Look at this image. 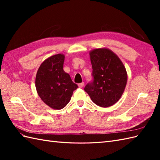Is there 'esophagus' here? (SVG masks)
I'll return each mask as SVG.
<instances>
[{
  "label": "esophagus",
  "mask_w": 160,
  "mask_h": 160,
  "mask_svg": "<svg viewBox=\"0 0 160 160\" xmlns=\"http://www.w3.org/2000/svg\"><path fill=\"white\" fill-rule=\"evenodd\" d=\"M84 82L79 83V84H78V87H79V88H82L84 87Z\"/></svg>",
  "instance_id": "esophagus-1"
}]
</instances>
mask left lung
<instances>
[{
	"label": "left lung",
	"mask_w": 160,
	"mask_h": 160,
	"mask_svg": "<svg viewBox=\"0 0 160 160\" xmlns=\"http://www.w3.org/2000/svg\"><path fill=\"white\" fill-rule=\"evenodd\" d=\"M89 56L93 81L87 84L84 91L98 106L111 107L120 99L124 91L127 82L126 68L109 49H94Z\"/></svg>",
	"instance_id": "left-lung-1"
}]
</instances>
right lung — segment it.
<instances>
[{
	"label": "right lung",
	"mask_w": 160,
	"mask_h": 160,
	"mask_svg": "<svg viewBox=\"0 0 160 160\" xmlns=\"http://www.w3.org/2000/svg\"><path fill=\"white\" fill-rule=\"evenodd\" d=\"M64 55L51 56L40 64L36 76L37 93L44 102L53 109H61L69 103L78 88L69 73L63 70Z\"/></svg>",
	"instance_id": "add662e5"
}]
</instances>
